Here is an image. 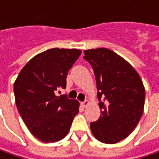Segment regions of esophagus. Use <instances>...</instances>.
I'll return each mask as SVG.
<instances>
[{
    "instance_id": "esophagus-1",
    "label": "esophagus",
    "mask_w": 159,
    "mask_h": 159,
    "mask_svg": "<svg viewBox=\"0 0 159 159\" xmlns=\"http://www.w3.org/2000/svg\"><path fill=\"white\" fill-rule=\"evenodd\" d=\"M81 105L83 107H86L89 105V100H84V101L81 102Z\"/></svg>"
}]
</instances>
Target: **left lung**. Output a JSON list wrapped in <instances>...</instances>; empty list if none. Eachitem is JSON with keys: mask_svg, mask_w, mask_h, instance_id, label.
Returning <instances> with one entry per match:
<instances>
[{"mask_svg": "<svg viewBox=\"0 0 159 159\" xmlns=\"http://www.w3.org/2000/svg\"><path fill=\"white\" fill-rule=\"evenodd\" d=\"M84 59L93 67L100 116L90 126L100 142L113 144L125 139L136 127L144 108L145 89L126 60L106 49L84 51Z\"/></svg>", "mask_w": 159, "mask_h": 159, "instance_id": "8db88e82", "label": "left lung"}]
</instances>
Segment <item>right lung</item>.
<instances>
[{"instance_id": "obj_1", "label": "right lung", "mask_w": 159, "mask_h": 159, "mask_svg": "<svg viewBox=\"0 0 159 159\" xmlns=\"http://www.w3.org/2000/svg\"><path fill=\"white\" fill-rule=\"evenodd\" d=\"M82 52L54 48L40 53L22 68L14 84L17 110L31 134L43 142L66 136L79 102L56 93L66 85V75Z\"/></svg>"}]
</instances>
